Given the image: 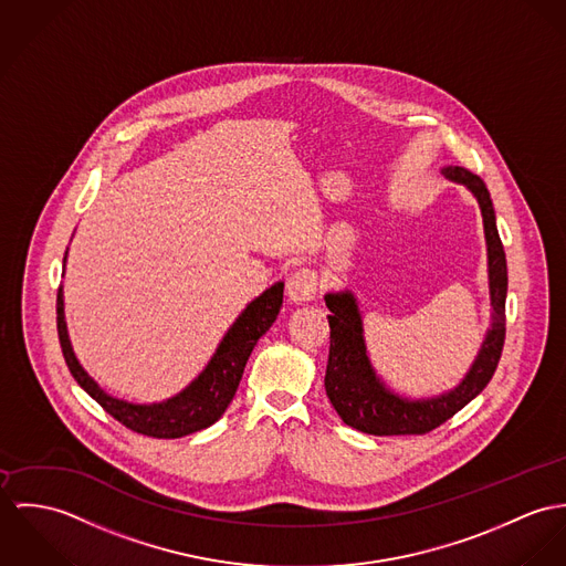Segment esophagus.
Listing matches in <instances>:
<instances>
[{"mask_svg": "<svg viewBox=\"0 0 566 566\" xmlns=\"http://www.w3.org/2000/svg\"><path fill=\"white\" fill-rule=\"evenodd\" d=\"M318 291V277L311 269L295 271L286 282V293L293 304H308L316 297Z\"/></svg>", "mask_w": 566, "mask_h": 566, "instance_id": "1", "label": "esophagus"}]
</instances>
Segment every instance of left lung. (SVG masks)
Wrapping results in <instances>:
<instances>
[{
	"instance_id": "1",
	"label": "left lung",
	"mask_w": 566,
	"mask_h": 566,
	"mask_svg": "<svg viewBox=\"0 0 566 566\" xmlns=\"http://www.w3.org/2000/svg\"><path fill=\"white\" fill-rule=\"evenodd\" d=\"M440 174L467 187L478 199L484 223L486 258H489V293H491V327L482 340V347L469 367L467 376L447 392L434 397L410 399L395 392L377 376L376 367L367 354L363 313L356 295L345 289L325 293V306L329 308V358L325 371V392L343 419L354 430L374 437L397 434H426L471 399H475L495 374L502 358L505 338V295H507V266L502 239L497 232V219L491 192L484 180L464 167H442Z\"/></svg>"
}]
</instances>
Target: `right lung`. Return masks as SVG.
Segmentation results:
<instances>
[{"label":"right lung","instance_id":"1","mask_svg":"<svg viewBox=\"0 0 566 566\" xmlns=\"http://www.w3.org/2000/svg\"><path fill=\"white\" fill-rule=\"evenodd\" d=\"M64 262H66V252H64ZM282 297H284V282H275L271 289H266L262 295H258L253 302H250L248 308L230 325V329L221 338L217 352L212 354L203 371L178 395L156 403H132L106 392L80 365L69 340V329L64 321L63 286H61L59 300H56V314H59L56 323H59V338L63 347L64 363L71 376L75 377V381L108 415H113L129 430L145 437H154V439H180L192 432H199L221 419V415L234 399L245 365L252 356L253 345L277 318L282 308Z\"/></svg>","mask_w":566,"mask_h":566}]
</instances>
